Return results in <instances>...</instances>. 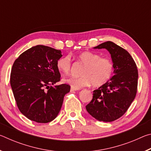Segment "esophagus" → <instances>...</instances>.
Returning <instances> with one entry per match:
<instances>
[{
	"label": "esophagus",
	"mask_w": 151,
	"mask_h": 151,
	"mask_svg": "<svg viewBox=\"0 0 151 151\" xmlns=\"http://www.w3.org/2000/svg\"><path fill=\"white\" fill-rule=\"evenodd\" d=\"M78 88H75L74 87H71L70 88V91H78Z\"/></svg>",
	"instance_id": "34e87169"
}]
</instances>
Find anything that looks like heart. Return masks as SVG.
Instances as JSON below:
<instances>
[{"label":"heart","instance_id":"b5f03b06","mask_svg":"<svg viewBox=\"0 0 151 151\" xmlns=\"http://www.w3.org/2000/svg\"><path fill=\"white\" fill-rule=\"evenodd\" d=\"M79 62L84 65L81 76L70 77L64 79V82L69 84L75 88L93 85L98 87L104 85L112 77L114 72V64L109 58L101 57L96 53L90 51L81 52L77 57ZM58 70L64 74L70 71L71 58L69 55L64 56L57 61Z\"/></svg>","mask_w":151,"mask_h":151}]
</instances>
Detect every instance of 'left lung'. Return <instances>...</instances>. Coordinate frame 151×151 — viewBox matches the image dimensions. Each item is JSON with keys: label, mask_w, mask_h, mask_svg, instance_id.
I'll use <instances>...</instances> for the list:
<instances>
[{"label": "left lung", "mask_w": 151, "mask_h": 151, "mask_svg": "<svg viewBox=\"0 0 151 151\" xmlns=\"http://www.w3.org/2000/svg\"><path fill=\"white\" fill-rule=\"evenodd\" d=\"M94 48L109 51L114 64V75L93 91V99L86 109L99 121L112 122L123 115L136 96L137 67L128 51L115 43L107 41Z\"/></svg>", "instance_id": "8db88e82"}]
</instances>
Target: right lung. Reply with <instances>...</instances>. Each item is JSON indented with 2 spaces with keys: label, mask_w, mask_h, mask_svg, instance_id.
Returning a JSON list of instances; mask_svg holds the SVG:
<instances>
[{
  "label": "right lung",
  "mask_w": 151,
  "mask_h": 151,
  "mask_svg": "<svg viewBox=\"0 0 151 151\" xmlns=\"http://www.w3.org/2000/svg\"><path fill=\"white\" fill-rule=\"evenodd\" d=\"M60 50L37 45L15 60L11 73V86L20 112L30 120L47 123L59 113L70 85H55L60 80L57 61Z\"/></svg>",
  "instance_id": "add662e5"
}]
</instances>
